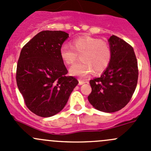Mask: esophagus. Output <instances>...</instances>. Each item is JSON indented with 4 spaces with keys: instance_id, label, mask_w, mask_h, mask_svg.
Segmentation results:
<instances>
[{
    "instance_id": "obj_1",
    "label": "esophagus",
    "mask_w": 151,
    "mask_h": 151,
    "mask_svg": "<svg viewBox=\"0 0 151 151\" xmlns=\"http://www.w3.org/2000/svg\"><path fill=\"white\" fill-rule=\"evenodd\" d=\"M84 83H85V81H83V80H79V85H81L84 84Z\"/></svg>"
}]
</instances>
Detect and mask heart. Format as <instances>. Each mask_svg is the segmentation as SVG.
Segmentation results:
<instances>
[{
	"mask_svg": "<svg viewBox=\"0 0 151 151\" xmlns=\"http://www.w3.org/2000/svg\"><path fill=\"white\" fill-rule=\"evenodd\" d=\"M80 55L82 61L70 68L72 75L84 77L89 73L103 72L112 60V49L106 41L85 36L71 41V46L63 45L60 48V56L66 64L74 63Z\"/></svg>",
	"mask_w": 151,
	"mask_h": 151,
	"instance_id": "1",
	"label": "heart"
}]
</instances>
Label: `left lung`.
Here are the masks:
<instances>
[{"label": "left lung", "mask_w": 151, "mask_h": 151, "mask_svg": "<svg viewBox=\"0 0 151 151\" xmlns=\"http://www.w3.org/2000/svg\"><path fill=\"white\" fill-rule=\"evenodd\" d=\"M109 42L112 60L101 77L90 80L92 91L88 99L98 110L114 112L124 107L132 99L137 85L138 66L129 44L114 35Z\"/></svg>", "instance_id": "left-lung-1"}]
</instances>
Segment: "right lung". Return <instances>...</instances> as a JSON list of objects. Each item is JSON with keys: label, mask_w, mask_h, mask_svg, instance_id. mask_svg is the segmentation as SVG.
Returning <instances> with one entry per match:
<instances>
[{"label": "right lung", "mask_w": 151, "mask_h": 151, "mask_svg": "<svg viewBox=\"0 0 151 151\" xmlns=\"http://www.w3.org/2000/svg\"><path fill=\"white\" fill-rule=\"evenodd\" d=\"M68 34L61 30H43L22 47L17 62L16 80L27 107L43 118L63 109L78 80L67 76L60 48Z\"/></svg>", "instance_id": "right-lung-1"}]
</instances>
